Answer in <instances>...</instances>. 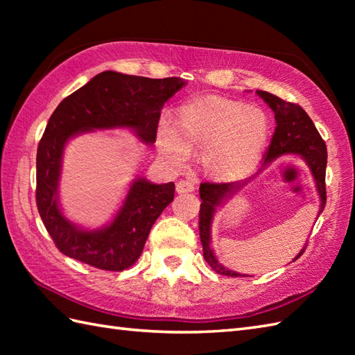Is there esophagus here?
<instances>
[{
	"label": "esophagus",
	"mask_w": 355,
	"mask_h": 355,
	"mask_svg": "<svg viewBox=\"0 0 355 355\" xmlns=\"http://www.w3.org/2000/svg\"><path fill=\"white\" fill-rule=\"evenodd\" d=\"M175 189H177L178 193H189V192L195 191V186L191 182H186V180H182V182L177 183Z\"/></svg>",
	"instance_id": "obj_1"
}]
</instances>
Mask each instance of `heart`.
<instances>
[{
  "instance_id": "obj_1",
  "label": "heart",
  "mask_w": 355,
  "mask_h": 355,
  "mask_svg": "<svg viewBox=\"0 0 355 355\" xmlns=\"http://www.w3.org/2000/svg\"><path fill=\"white\" fill-rule=\"evenodd\" d=\"M268 132V119L262 110L223 97H206L183 105L173 126L160 123L155 145L172 168H183L195 150L201 153V163L210 175L233 182L254 168Z\"/></svg>"
}]
</instances>
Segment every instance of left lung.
I'll return each mask as SVG.
<instances>
[{"label": "left lung", "mask_w": 355, "mask_h": 355, "mask_svg": "<svg viewBox=\"0 0 355 355\" xmlns=\"http://www.w3.org/2000/svg\"><path fill=\"white\" fill-rule=\"evenodd\" d=\"M256 94L268 105V108L273 111L276 120L275 134L266 153V160H263L262 169L270 163H273L276 158L281 155H296L299 158H302L308 171L311 172V177L315 183V189H318L319 193L320 206L318 215H320L327 202L325 141L322 140L319 131L315 130L310 116H308L299 105L285 102L282 99H279L277 96L267 92H261V89H256ZM252 180L253 177L248 180H241V182L235 183H202L200 186V197L202 200L200 207V238L202 244V254H205V259L209 266L212 267V270L220 275L232 277L247 276L227 268L218 261L212 248V223L216 210L235 197L241 189H244V186L250 183ZM304 250L305 247L296 254V258L293 261L300 258V254L304 253Z\"/></svg>", "instance_id": "8db88e82"}]
</instances>
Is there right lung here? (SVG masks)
<instances>
[{
  "instance_id": "add662e5",
  "label": "right lung",
  "mask_w": 355,
  "mask_h": 355,
  "mask_svg": "<svg viewBox=\"0 0 355 355\" xmlns=\"http://www.w3.org/2000/svg\"><path fill=\"white\" fill-rule=\"evenodd\" d=\"M186 82L103 71L58 105L36 154V205L45 229L65 256L101 270L122 271L139 259L150 227L173 200L175 184L135 177L114 218L97 229L69 220L59 202L62 158L80 134L130 130L145 145L155 143L164 103Z\"/></svg>"
}]
</instances>
